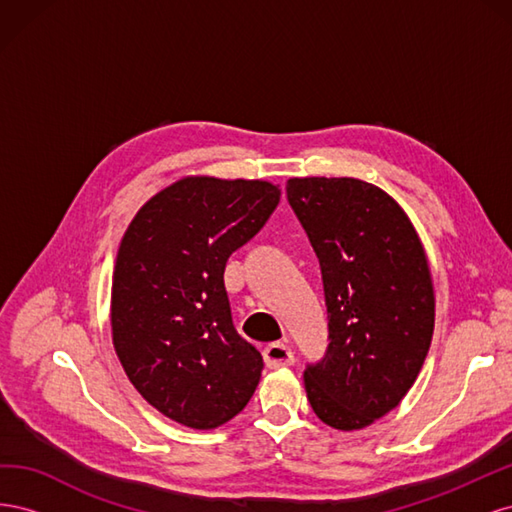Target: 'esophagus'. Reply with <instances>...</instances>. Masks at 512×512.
<instances>
[{
    "instance_id": "obj_1",
    "label": "esophagus",
    "mask_w": 512,
    "mask_h": 512,
    "mask_svg": "<svg viewBox=\"0 0 512 512\" xmlns=\"http://www.w3.org/2000/svg\"><path fill=\"white\" fill-rule=\"evenodd\" d=\"M262 356H265V363L269 369H277V367H288L292 365L294 356H292V350L282 344V342H275V344H269L265 348V352H262Z\"/></svg>"
}]
</instances>
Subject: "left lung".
Returning <instances> with one entry per match:
<instances>
[{"label":"left lung","instance_id":"left-lung-1","mask_svg":"<svg viewBox=\"0 0 512 512\" xmlns=\"http://www.w3.org/2000/svg\"><path fill=\"white\" fill-rule=\"evenodd\" d=\"M288 203L320 260L329 350L305 369L316 416L354 431L406 397L431 346L436 294L406 211L354 177H292Z\"/></svg>","mask_w":512,"mask_h":512}]
</instances>
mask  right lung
Wrapping results in <instances>:
<instances>
[{"mask_svg": "<svg viewBox=\"0 0 512 512\" xmlns=\"http://www.w3.org/2000/svg\"><path fill=\"white\" fill-rule=\"evenodd\" d=\"M280 196L262 179L181 177L136 211L121 239L113 346L134 389L170 421L215 429L256 391L262 356L232 324L224 269Z\"/></svg>", "mask_w": 512, "mask_h": 512, "instance_id": "add662e5", "label": "right lung"}]
</instances>
